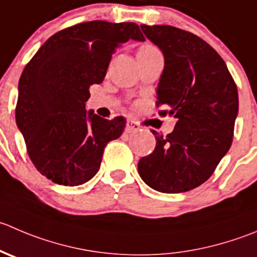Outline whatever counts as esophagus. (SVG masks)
<instances>
[{
  "label": "esophagus",
  "mask_w": 257,
  "mask_h": 257,
  "mask_svg": "<svg viewBox=\"0 0 257 257\" xmlns=\"http://www.w3.org/2000/svg\"><path fill=\"white\" fill-rule=\"evenodd\" d=\"M141 129V125H139L137 121L132 120V119H128L126 120V126H125V132L126 133H133V132H137Z\"/></svg>",
  "instance_id": "34e87169"
}]
</instances>
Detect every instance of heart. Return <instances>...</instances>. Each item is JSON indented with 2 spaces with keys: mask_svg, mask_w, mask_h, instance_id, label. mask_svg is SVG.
Returning <instances> with one entry per match:
<instances>
[{
  "mask_svg": "<svg viewBox=\"0 0 257 257\" xmlns=\"http://www.w3.org/2000/svg\"><path fill=\"white\" fill-rule=\"evenodd\" d=\"M147 51H159V50L157 49L154 45H151V44H146L138 49V52H147Z\"/></svg>",
  "mask_w": 257,
  "mask_h": 257,
  "instance_id": "obj_1",
  "label": "heart"
}]
</instances>
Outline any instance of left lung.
I'll use <instances>...</instances> for the list:
<instances>
[{
	"label": "left lung",
	"mask_w": 257,
	"mask_h": 257,
	"mask_svg": "<svg viewBox=\"0 0 257 257\" xmlns=\"http://www.w3.org/2000/svg\"><path fill=\"white\" fill-rule=\"evenodd\" d=\"M164 55L157 89L161 116L177 119L172 133L156 136V148L138 162L151 188L181 193L205 183L230 149L238 94L222 57L205 40L169 25H141Z\"/></svg>",
	"instance_id": "obj_1"
}]
</instances>
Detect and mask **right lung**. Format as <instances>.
Wrapping results in <instances>:
<instances>
[{"label":"right lung","instance_id":"add662e5","mask_svg":"<svg viewBox=\"0 0 257 257\" xmlns=\"http://www.w3.org/2000/svg\"><path fill=\"white\" fill-rule=\"evenodd\" d=\"M129 39L144 41L134 22H81L52 35L19 81L16 124L35 168L62 186H79L99 171L106 144L126 119L85 110L89 88L105 78L111 56Z\"/></svg>","mask_w":257,"mask_h":257}]
</instances>
